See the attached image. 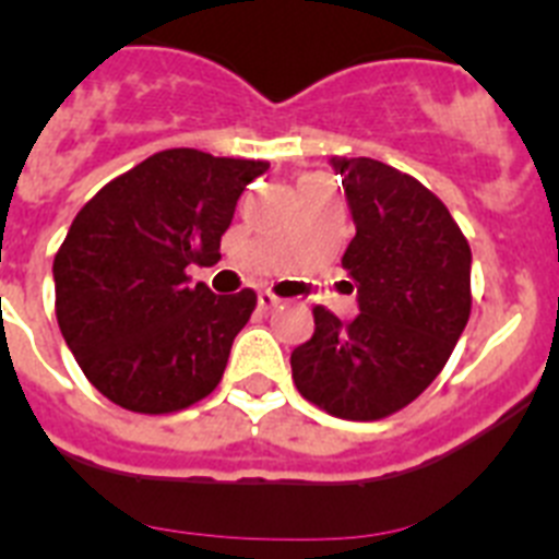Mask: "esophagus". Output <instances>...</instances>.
<instances>
[{"label":"esophagus","mask_w":559,"mask_h":559,"mask_svg":"<svg viewBox=\"0 0 559 559\" xmlns=\"http://www.w3.org/2000/svg\"><path fill=\"white\" fill-rule=\"evenodd\" d=\"M257 305H260L263 310H271L280 305V296H274L271 290H260V294H257Z\"/></svg>","instance_id":"34e87169"}]
</instances>
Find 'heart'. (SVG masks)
Masks as SVG:
<instances>
[{"label": "heart", "instance_id": "1", "mask_svg": "<svg viewBox=\"0 0 559 559\" xmlns=\"http://www.w3.org/2000/svg\"><path fill=\"white\" fill-rule=\"evenodd\" d=\"M308 179H316V176H308Z\"/></svg>", "mask_w": 559, "mask_h": 559}]
</instances>
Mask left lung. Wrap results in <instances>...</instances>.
I'll list each match as a JSON object with an SVG mask.
<instances>
[{
  "label": "left lung",
  "mask_w": 559,
  "mask_h": 559,
  "mask_svg": "<svg viewBox=\"0 0 559 559\" xmlns=\"http://www.w3.org/2000/svg\"><path fill=\"white\" fill-rule=\"evenodd\" d=\"M355 237L341 257L358 290L353 322L313 308L290 353L305 400L341 419H383L431 386L471 319V246L451 212L408 173L333 156Z\"/></svg>",
  "instance_id": "obj_1"
}]
</instances>
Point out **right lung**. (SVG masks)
<instances>
[{
  "label": "right lung",
  "instance_id": "obj_1",
  "mask_svg": "<svg viewBox=\"0 0 559 559\" xmlns=\"http://www.w3.org/2000/svg\"><path fill=\"white\" fill-rule=\"evenodd\" d=\"M269 162L170 147L108 181L75 215L52 263L56 316L88 383L136 414H170L224 378L257 294L190 285L218 263L246 185Z\"/></svg>",
  "mask_w": 559,
  "mask_h": 559
}]
</instances>
